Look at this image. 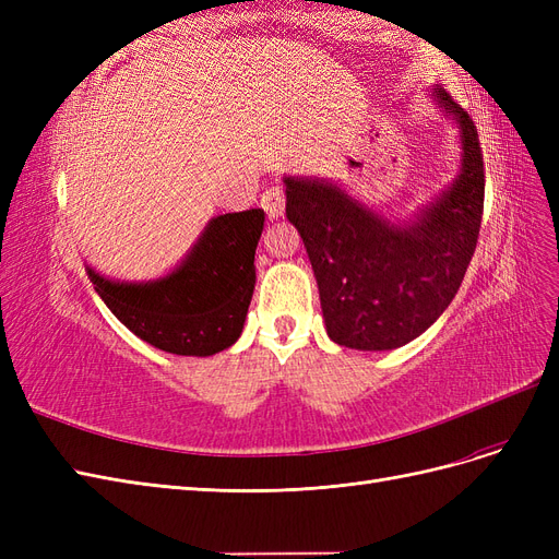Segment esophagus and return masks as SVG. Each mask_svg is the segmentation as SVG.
Returning a JSON list of instances; mask_svg holds the SVG:
<instances>
[{
    "mask_svg": "<svg viewBox=\"0 0 559 559\" xmlns=\"http://www.w3.org/2000/svg\"><path fill=\"white\" fill-rule=\"evenodd\" d=\"M284 205H286V200H284V191L280 189V186H270V189L263 191L261 207L265 210L270 222H273V218H280L284 214Z\"/></svg>",
    "mask_w": 559,
    "mask_h": 559,
    "instance_id": "34e87169",
    "label": "esophagus"
}]
</instances>
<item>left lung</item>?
Instances as JSON below:
<instances>
[{
	"mask_svg": "<svg viewBox=\"0 0 559 559\" xmlns=\"http://www.w3.org/2000/svg\"><path fill=\"white\" fill-rule=\"evenodd\" d=\"M429 93L460 128L462 165L411 222H389L333 181L284 177L286 218L312 263L326 333L343 347L382 352L415 341L460 292L476 251L485 198L478 130L441 86Z\"/></svg>",
	"mask_w": 559,
	"mask_h": 559,
	"instance_id": "left-lung-1",
	"label": "left lung"
}]
</instances>
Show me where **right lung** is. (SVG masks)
<instances>
[{"label": "right lung", "mask_w": 559, "mask_h": 559, "mask_svg": "<svg viewBox=\"0 0 559 559\" xmlns=\"http://www.w3.org/2000/svg\"><path fill=\"white\" fill-rule=\"evenodd\" d=\"M263 222V210L210 218L183 261L158 280L121 282L86 267L88 277L116 319L144 343L179 357H212L245 329Z\"/></svg>", "instance_id": "right-lung-1"}]
</instances>
